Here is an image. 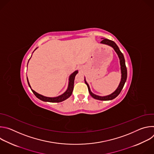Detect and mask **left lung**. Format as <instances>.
<instances>
[{
	"mask_svg": "<svg viewBox=\"0 0 154 154\" xmlns=\"http://www.w3.org/2000/svg\"><path fill=\"white\" fill-rule=\"evenodd\" d=\"M103 39L100 43L102 44H104V45H106L109 46H111L112 48H113V49L115 50V51L116 52V53L117 54L119 58V62H120V66H121V81L120 83L119 84L118 87L117 88V89L113 92L111 94H109L107 96H100L96 94H94V93H93L90 90V88L89 85L88 84V83L86 81L85 77V82L88 88V91L90 94V95L96 99L97 100H112L115 98H116L121 93V90H122L124 85L126 82L127 80V68L125 66V59L124 57V55L122 54V53L120 51L118 46L116 45V44L112 41L109 40L108 39H105V38H102Z\"/></svg>",
	"mask_w": 154,
	"mask_h": 154,
	"instance_id": "1",
	"label": "left lung"
}]
</instances>
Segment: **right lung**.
<instances>
[{
  "label": "right lung",
  "instance_id": "right-lung-1",
  "mask_svg": "<svg viewBox=\"0 0 154 154\" xmlns=\"http://www.w3.org/2000/svg\"><path fill=\"white\" fill-rule=\"evenodd\" d=\"M37 48H36L35 49V51L36 49ZM33 51V52H34ZM31 58V57H30ZM29 59V60H30ZM28 61V63H29ZM78 73V71H74L73 73H72L70 76H69V83H68V88L66 90V91L63 94H62L61 95H60L57 97H46V96H42L40 94H38V93H36V91H35L34 90H33L31 88V86L29 83V80H28V78L27 77V82H28V84H29V87L30 88L31 90L32 91V92L33 93V94L36 96V97L37 98H38L39 99L44 101V102H61L66 99H67L68 98H69L72 93V91H73V89H74V79H75V77L76 75V74Z\"/></svg>",
  "mask_w": 154,
  "mask_h": 154
}]
</instances>
